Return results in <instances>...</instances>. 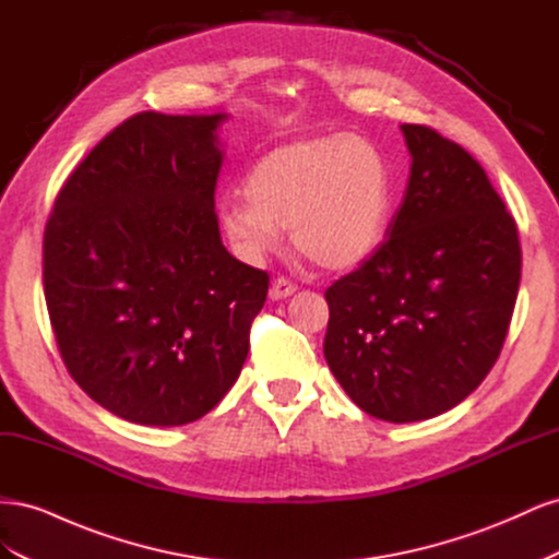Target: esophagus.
<instances>
[{
	"mask_svg": "<svg viewBox=\"0 0 559 559\" xmlns=\"http://www.w3.org/2000/svg\"><path fill=\"white\" fill-rule=\"evenodd\" d=\"M296 282H292L289 277H277L273 282V286H270V298L273 300H282V298H289L292 294H296Z\"/></svg>",
	"mask_w": 559,
	"mask_h": 559,
	"instance_id": "obj_1",
	"label": "esophagus"
}]
</instances>
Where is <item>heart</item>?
Here are the masks:
<instances>
[{
  "label": "heart",
  "mask_w": 559,
  "mask_h": 559,
  "mask_svg": "<svg viewBox=\"0 0 559 559\" xmlns=\"http://www.w3.org/2000/svg\"><path fill=\"white\" fill-rule=\"evenodd\" d=\"M240 195L218 205L228 240L247 259L282 245V228L310 263L345 270L373 253L392 212V173L361 134H314L275 146L251 165Z\"/></svg>",
  "instance_id": "obj_1"
}]
</instances>
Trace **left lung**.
Here are the masks:
<instances>
[{
	"instance_id": "1",
	"label": "left lung",
	"mask_w": 559,
	"mask_h": 559,
	"mask_svg": "<svg viewBox=\"0 0 559 559\" xmlns=\"http://www.w3.org/2000/svg\"><path fill=\"white\" fill-rule=\"evenodd\" d=\"M413 156L386 240L326 289L324 357L347 396L384 421L462 403L492 370L520 286L518 226L466 148L401 126Z\"/></svg>"
}]
</instances>
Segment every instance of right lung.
<instances>
[{"label": "right lung", "instance_id": "1", "mask_svg": "<svg viewBox=\"0 0 559 559\" xmlns=\"http://www.w3.org/2000/svg\"><path fill=\"white\" fill-rule=\"evenodd\" d=\"M214 116H130L60 189L44 296L74 382L134 425L207 415L238 380L270 277L226 251Z\"/></svg>", "mask_w": 559, "mask_h": 559}]
</instances>
